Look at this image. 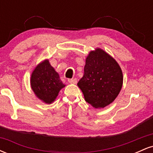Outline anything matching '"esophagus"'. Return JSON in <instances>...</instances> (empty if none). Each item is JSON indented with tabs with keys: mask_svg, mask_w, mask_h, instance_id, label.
Returning a JSON list of instances; mask_svg holds the SVG:
<instances>
[{
	"mask_svg": "<svg viewBox=\"0 0 153 153\" xmlns=\"http://www.w3.org/2000/svg\"><path fill=\"white\" fill-rule=\"evenodd\" d=\"M68 82L71 84H75L77 82V79L76 78H72V79H68Z\"/></svg>",
	"mask_w": 153,
	"mask_h": 153,
	"instance_id": "1",
	"label": "esophagus"
}]
</instances>
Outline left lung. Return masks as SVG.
Segmentation results:
<instances>
[{
  "instance_id": "1",
  "label": "left lung",
  "mask_w": 153,
  "mask_h": 153,
  "mask_svg": "<svg viewBox=\"0 0 153 153\" xmlns=\"http://www.w3.org/2000/svg\"><path fill=\"white\" fill-rule=\"evenodd\" d=\"M122 84V71L117 61L100 48L90 52L78 82L85 101L95 108H104L114 101Z\"/></svg>"
}]
</instances>
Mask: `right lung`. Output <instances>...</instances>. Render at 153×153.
<instances>
[{"label": "right lung", "mask_w": 153, "mask_h": 153, "mask_svg": "<svg viewBox=\"0 0 153 153\" xmlns=\"http://www.w3.org/2000/svg\"><path fill=\"white\" fill-rule=\"evenodd\" d=\"M31 86L36 97L43 102L51 103L65 85L61 81L59 74L51 66L48 59H45L31 73Z\"/></svg>", "instance_id": "1"}]
</instances>
